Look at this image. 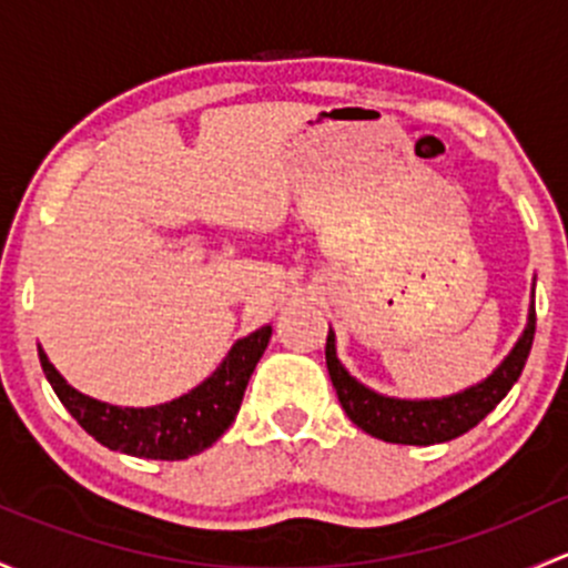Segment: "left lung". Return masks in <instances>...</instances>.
Returning <instances> with one entry per match:
<instances>
[{
  "instance_id": "left-lung-1",
  "label": "left lung",
  "mask_w": 568,
  "mask_h": 568,
  "mask_svg": "<svg viewBox=\"0 0 568 568\" xmlns=\"http://www.w3.org/2000/svg\"><path fill=\"white\" fill-rule=\"evenodd\" d=\"M534 332L536 307L530 304L525 332L511 348V354L493 369V375H487L481 384L438 399H399L367 389L337 359L332 329L329 337H326V367H329L332 386L337 392L343 410L367 435L386 440V444H446V440L459 438L463 433L474 429L509 394L511 386L520 378L525 362H528Z\"/></svg>"
}]
</instances>
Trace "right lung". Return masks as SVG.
Masks as SVG:
<instances>
[{
    "label": "right lung",
    "mask_w": 568,
    "mask_h": 568,
    "mask_svg": "<svg viewBox=\"0 0 568 568\" xmlns=\"http://www.w3.org/2000/svg\"><path fill=\"white\" fill-rule=\"evenodd\" d=\"M268 337L272 326H261L258 332L242 337L204 384L152 408H122L87 397L59 375L40 345L38 354L48 384L53 386L70 416L98 444L133 457L187 459L209 449L236 419L247 381L264 356Z\"/></svg>",
    "instance_id": "obj_1"
}]
</instances>
